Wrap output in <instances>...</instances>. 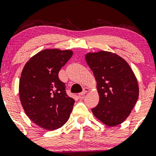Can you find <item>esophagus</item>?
I'll list each match as a JSON object with an SVG mask.
<instances>
[{
  "instance_id": "esophagus-1",
  "label": "esophagus",
  "mask_w": 156,
  "mask_h": 156,
  "mask_svg": "<svg viewBox=\"0 0 156 156\" xmlns=\"http://www.w3.org/2000/svg\"><path fill=\"white\" fill-rule=\"evenodd\" d=\"M88 92H89V89L88 88V87H85V88H83V92H80V94H79V96H80V97H83V96L84 95V94H86V93Z\"/></svg>"
}]
</instances>
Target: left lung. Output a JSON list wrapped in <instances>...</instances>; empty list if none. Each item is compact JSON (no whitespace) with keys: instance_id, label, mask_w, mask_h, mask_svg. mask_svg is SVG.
Here are the masks:
<instances>
[{"instance_id":"8db88e82","label":"left lung","mask_w":156,"mask_h":156,"mask_svg":"<svg viewBox=\"0 0 156 156\" xmlns=\"http://www.w3.org/2000/svg\"><path fill=\"white\" fill-rule=\"evenodd\" d=\"M86 62L97 81L99 103L92 109L94 117L108 126L128 118L139 98L135 75L124 58L108 51L88 53Z\"/></svg>"}]
</instances>
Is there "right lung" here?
Here are the masks:
<instances>
[{
    "label": "right lung",
    "mask_w": 156,
    "mask_h": 156,
    "mask_svg": "<svg viewBox=\"0 0 156 156\" xmlns=\"http://www.w3.org/2000/svg\"><path fill=\"white\" fill-rule=\"evenodd\" d=\"M73 54L70 50L45 49L25 64L19 83L21 104L35 124L54 130L67 122L75 100L65 91L58 72Z\"/></svg>",
    "instance_id": "right-lung-1"
}]
</instances>
